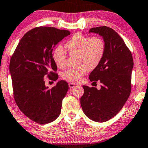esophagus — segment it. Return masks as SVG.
<instances>
[{"mask_svg": "<svg viewBox=\"0 0 148 148\" xmlns=\"http://www.w3.org/2000/svg\"><path fill=\"white\" fill-rule=\"evenodd\" d=\"M69 88H73L75 86H76V84H74V83H69Z\"/></svg>", "mask_w": 148, "mask_h": 148, "instance_id": "34e87169", "label": "esophagus"}]
</instances>
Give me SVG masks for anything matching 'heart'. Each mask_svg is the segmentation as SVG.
<instances>
[{
  "instance_id": "b5f03b06",
  "label": "heart",
  "mask_w": 148,
  "mask_h": 148,
  "mask_svg": "<svg viewBox=\"0 0 148 148\" xmlns=\"http://www.w3.org/2000/svg\"><path fill=\"white\" fill-rule=\"evenodd\" d=\"M70 56L76 57V66L66 70L62 78L70 82H80L88 70L97 68L103 60L105 51V43L99 37H89L76 33L65 44ZM53 60L59 68H65L66 53L62 47H58L53 53Z\"/></svg>"
}]
</instances>
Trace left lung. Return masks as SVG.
I'll list each match as a JSON object with an SVG mask.
<instances>
[{"label":"left lung","mask_w":148,"mask_h":148,"mask_svg":"<svg viewBox=\"0 0 148 148\" xmlns=\"http://www.w3.org/2000/svg\"><path fill=\"white\" fill-rule=\"evenodd\" d=\"M89 33L99 34L105 43L103 60L89 75L91 82L101 83V88L83 86L81 107L86 116L96 122H105L122 109L131 93L134 60L119 35L106 26L94 27Z\"/></svg>","instance_id":"obj_1"}]
</instances>
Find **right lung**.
Masks as SVG:
<instances>
[{
	"instance_id": "1",
	"label": "right lung",
	"mask_w": 148,
	"mask_h": 148,
	"mask_svg": "<svg viewBox=\"0 0 148 148\" xmlns=\"http://www.w3.org/2000/svg\"><path fill=\"white\" fill-rule=\"evenodd\" d=\"M70 34L69 31L49 27L33 29L22 37L11 58L14 101L23 113L39 124L52 122L60 115L68 83L60 80L49 89L44 77L58 78L52 51Z\"/></svg>"
}]
</instances>
